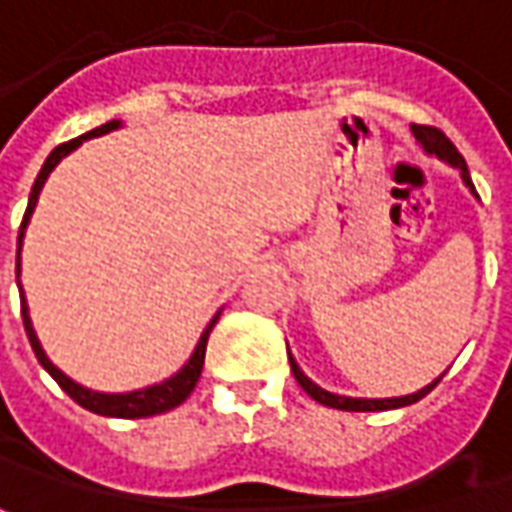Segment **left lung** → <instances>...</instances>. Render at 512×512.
<instances>
[{
  "label": "left lung",
  "instance_id": "obj_1",
  "mask_svg": "<svg viewBox=\"0 0 512 512\" xmlns=\"http://www.w3.org/2000/svg\"><path fill=\"white\" fill-rule=\"evenodd\" d=\"M411 131H414V136H417L419 142H422V147H425L428 153L444 158L447 164H452V167L461 169L463 183H466V186L474 191V183H472V178H469L466 161H463V156L458 153V147L452 145L450 139L444 136V131H439V128H433V126H414ZM474 194H477V191H474ZM288 359H290V370H293V376H296V381H299L301 389H304V392H307L312 400H318V403H323V406H329V408H340V411H389V408L411 406V403L422 400V397L428 395L430 389H433V386L441 381V378H436L433 384H428L425 389H419V392H414V395H406V397H384V400H365V397H340V395H332V392H326V389H321L318 384H312L310 378L301 373L299 365H296V359L290 356V351H288Z\"/></svg>",
  "mask_w": 512,
  "mask_h": 512
}]
</instances>
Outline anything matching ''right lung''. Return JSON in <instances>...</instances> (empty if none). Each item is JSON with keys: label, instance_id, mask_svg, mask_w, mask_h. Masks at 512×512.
I'll return each mask as SVG.
<instances>
[{"label": "right lung", "instance_id": "right-lung-1", "mask_svg": "<svg viewBox=\"0 0 512 512\" xmlns=\"http://www.w3.org/2000/svg\"><path fill=\"white\" fill-rule=\"evenodd\" d=\"M120 126V120H109L106 126L101 128H93V131H87L82 134L79 139H71V142H62L60 147H54L51 150V156L46 158V164L40 169V175L35 178V186H32V194H29V205H27V213H24V222H21V230H18V249H16V277L18 271H21V241H24V230H27L29 224V216L35 211V205H38V194L43 189V183L49 178V172L57 164H60L62 158L68 156L71 150L82 145L84 139H90V136H101V134H109V131H115ZM21 318H24V329H27V337H29V345H32V351L38 356V362L46 370H49V376L57 381V384L68 392V395L79 403L82 408L87 411H93V414H101V417H120V419H139V417H156V414H164V411H172L175 406H180L186 397L194 392V386L200 381V373H202V365H205V345H208V334H211L213 323L219 321V315L213 318L211 326L202 332L200 343L194 348V354L191 359L183 365L178 376H172L169 381L164 384H156V386H147V389H139V392H128V395H101V392H93V389H84L79 386L76 381L60 373L57 367L51 365L49 356L43 354V348L38 343V334L32 329V321H29V310H27V299H24V290H21Z\"/></svg>", "mask_w": 512, "mask_h": 512}]
</instances>
